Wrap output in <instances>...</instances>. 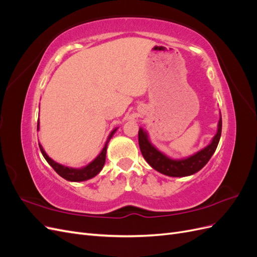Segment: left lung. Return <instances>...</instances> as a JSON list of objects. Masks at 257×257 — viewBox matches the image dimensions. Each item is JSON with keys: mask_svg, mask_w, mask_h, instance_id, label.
<instances>
[{"mask_svg": "<svg viewBox=\"0 0 257 257\" xmlns=\"http://www.w3.org/2000/svg\"><path fill=\"white\" fill-rule=\"evenodd\" d=\"M222 132V116L217 123L216 134L212 141L203 149L183 159H172L155 148L149 139L147 131L139 128L138 143L144 159L157 172L169 177H186L194 175L203 168L211 159L219 145Z\"/></svg>", "mask_w": 257, "mask_h": 257, "instance_id": "left-lung-1", "label": "left lung"}]
</instances>
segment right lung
Listing matches in <instances>:
<instances>
[{
	"label": "right lung",
	"instance_id": "right-lung-1",
	"mask_svg": "<svg viewBox=\"0 0 257 257\" xmlns=\"http://www.w3.org/2000/svg\"><path fill=\"white\" fill-rule=\"evenodd\" d=\"M40 130V120L37 122V131ZM118 130V127L113 128L109 136H108L106 144L103 148V150L100 151V153L97 155V157L93 160L91 163L87 166L81 167V168H73V167H68V166H64L62 164H59V163L54 162L51 158L48 157V154L45 152V150L43 149V147L41 144H38L40 146L41 152L43 154V157L45 158V160L48 162V164L56 170V173L61 176L62 178H64L65 180L67 181H72V182H80V181H85L89 180V179L95 177L97 174H99L100 170L103 169L104 165H105V161H106V152H107V147H108V143L111 139V137L113 136V134L115 133V131Z\"/></svg>",
	"mask_w": 257,
	"mask_h": 257
}]
</instances>
